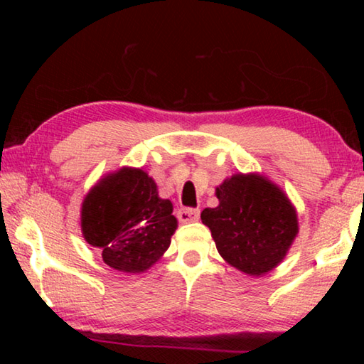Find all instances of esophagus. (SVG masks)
<instances>
[{
    "instance_id": "esophagus-1",
    "label": "esophagus",
    "mask_w": 364,
    "mask_h": 364,
    "mask_svg": "<svg viewBox=\"0 0 364 364\" xmlns=\"http://www.w3.org/2000/svg\"><path fill=\"white\" fill-rule=\"evenodd\" d=\"M178 220L181 223H193V221H197L200 217V210L199 208H180L176 213Z\"/></svg>"
}]
</instances>
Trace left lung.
<instances>
[{"mask_svg": "<svg viewBox=\"0 0 364 364\" xmlns=\"http://www.w3.org/2000/svg\"><path fill=\"white\" fill-rule=\"evenodd\" d=\"M218 205L204 208L221 258L249 276H263L284 260L299 234L297 210L278 184L260 173H234L215 188Z\"/></svg>", "mask_w": 364, "mask_h": 364, "instance_id": "left-lung-1", "label": "left lung"}]
</instances>
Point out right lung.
Here are the masks:
<instances>
[{"label":"right lung","instance_id":"obj_1","mask_svg":"<svg viewBox=\"0 0 364 364\" xmlns=\"http://www.w3.org/2000/svg\"><path fill=\"white\" fill-rule=\"evenodd\" d=\"M173 204L159 196L143 168L122 167L101 176L83 197L80 226L85 241L102 252L115 271L139 274L170 247L178 228Z\"/></svg>","mask_w":364,"mask_h":364}]
</instances>
